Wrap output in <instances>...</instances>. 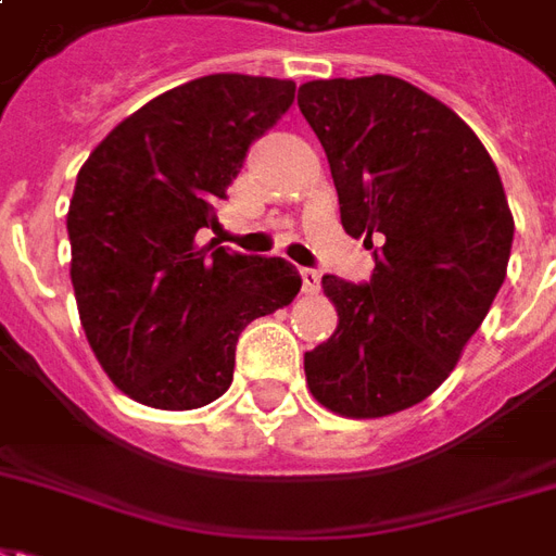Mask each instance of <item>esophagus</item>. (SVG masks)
Here are the masks:
<instances>
[{
	"instance_id": "1",
	"label": "esophagus",
	"mask_w": 556,
	"mask_h": 556,
	"mask_svg": "<svg viewBox=\"0 0 556 556\" xmlns=\"http://www.w3.org/2000/svg\"><path fill=\"white\" fill-rule=\"evenodd\" d=\"M319 283H323V275L316 273V269H302V290L307 295L319 293Z\"/></svg>"
}]
</instances>
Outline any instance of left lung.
<instances>
[{"mask_svg": "<svg viewBox=\"0 0 556 556\" xmlns=\"http://www.w3.org/2000/svg\"><path fill=\"white\" fill-rule=\"evenodd\" d=\"M340 195L342 228L372 249L369 281L325 275L340 325L304 352L313 399L352 419L425 402L498 295L513 216L469 125L395 75L299 87Z\"/></svg>", "mask_w": 556, "mask_h": 556, "instance_id": "8db88e82", "label": "left lung"}]
</instances>
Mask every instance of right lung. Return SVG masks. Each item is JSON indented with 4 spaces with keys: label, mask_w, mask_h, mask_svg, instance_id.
<instances>
[{
    "label": "right lung",
    "mask_w": 556,
    "mask_h": 556,
    "mask_svg": "<svg viewBox=\"0 0 556 556\" xmlns=\"http://www.w3.org/2000/svg\"><path fill=\"white\" fill-rule=\"evenodd\" d=\"M290 78L216 73L166 90L87 157L66 214L75 302L108 378L135 402L193 410L233 378L237 340L302 287L283 257L202 243Z\"/></svg>",
    "instance_id": "right-lung-1"
}]
</instances>
